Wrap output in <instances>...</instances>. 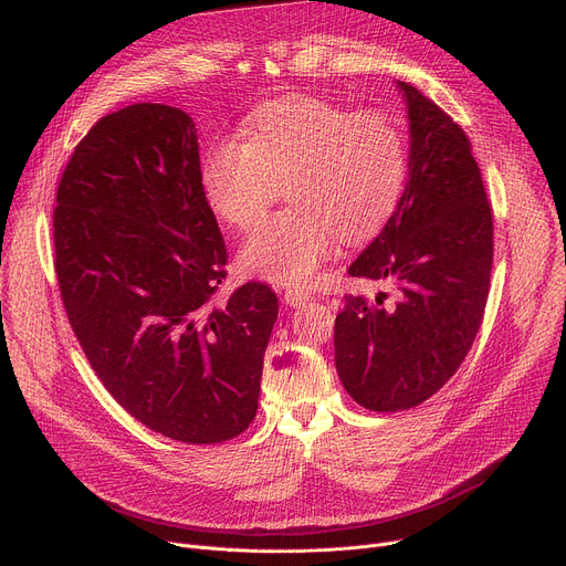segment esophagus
I'll return each instance as SVG.
<instances>
[{
    "mask_svg": "<svg viewBox=\"0 0 566 566\" xmlns=\"http://www.w3.org/2000/svg\"><path fill=\"white\" fill-rule=\"evenodd\" d=\"M283 298H285L287 306H301V303L308 301V292H303V290H285Z\"/></svg>",
    "mask_w": 566,
    "mask_h": 566,
    "instance_id": "1",
    "label": "esophagus"
}]
</instances>
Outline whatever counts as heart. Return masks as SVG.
<instances>
[{"mask_svg":"<svg viewBox=\"0 0 566 566\" xmlns=\"http://www.w3.org/2000/svg\"><path fill=\"white\" fill-rule=\"evenodd\" d=\"M406 143L385 113H349L315 97L260 106L244 140H217L201 158L212 210L247 231L279 199L287 208L242 247V268L281 285H306L331 258L337 235L371 238L392 214L406 181Z\"/></svg>","mask_w":566,"mask_h":566,"instance_id":"b5f03b06","label":"heart"}]
</instances>
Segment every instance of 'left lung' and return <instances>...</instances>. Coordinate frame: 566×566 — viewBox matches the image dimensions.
Masks as SVG:
<instances>
[{"instance_id":"8db88e82","label":"left lung","mask_w":566,"mask_h":566,"mask_svg":"<svg viewBox=\"0 0 566 566\" xmlns=\"http://www.w3.org/2000/svg\"><path fill=\"white\" fill-rule=\"evenodd\" d=\"M410 119L408 184L378 238L349 268L397 301L344 296L335 367L374 412L408 410L458 371L483 324L494 258L492 206L462 128L415 85L397 81Z\"/></svg>"}]
</instances>
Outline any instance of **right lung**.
<instances>
[{"label":"right lung","mask_w":566,"mask_h":566,"mask_svg":"<svg viewBox=\"0 0 566 566\" xmlns=\"http://www.w3.org/2000/svg\"><path fill=\"white\" fill-rule=\"evenodd\" d=\"M54 249L70 326L128 415L186 444L249 428L279 298L255 281L217 296L229 253L188 113L134 104L85 134L59 184Z\"/></svg>","instance_id":"obj_1"}]
</instances>
